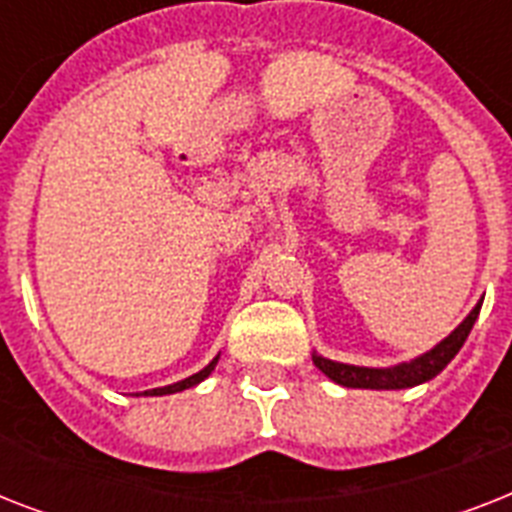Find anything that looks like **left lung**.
<instances>
[{"label": "left lung", "instance_id": "left-lung-1", "mask_svg": "<svg viewBox=\"0 0 512 512\" xmlns=\"http://www.w3.org/2000/svg\"><path fill=\"white\" fill-rule=\"evenodd\" d=\"M484 303V300H481ZM481 303L465 316L460 327L454 329L452 335L441 340L436 348H430L428 353L404 361V364L388 366V369H372V366H353V364H340L332 358H324L319 353H313V364L319 366L321 372L327 374L329 380L342 385V388H369V390H401V388H414L420 382L433 380L438 372H444V366L452 361L460 348L468 340L470 329L476 324Z\"/></svg>", "mask_w": 512, "mask_h": 512}]
</instances>
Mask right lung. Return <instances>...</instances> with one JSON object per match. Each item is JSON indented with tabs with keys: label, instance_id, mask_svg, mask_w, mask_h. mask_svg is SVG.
<instances>
[{
	"label": "right lung",
	"instance_id": "obj_1",
	"mask_svg": "<svg viewBox=\"0 0 512 512\" xmlns=\"http://www.w3.org/2000/svg\"><path fill=\"white\" fill-rule=\"evenodd\" d=\"M217 358H220V356H215V358H212V361H209V364L204 366V369H201V372L191 374V377H185V380L175 382V385H164V388L146 390V393H143V396H167V393H180V390H185V388H193V385H199L201 380H207L209 374H212V369H215V364H217Z\"/></svg>",
	"mask_w": 512,
	"mask_h": 512
}]
</instances>
